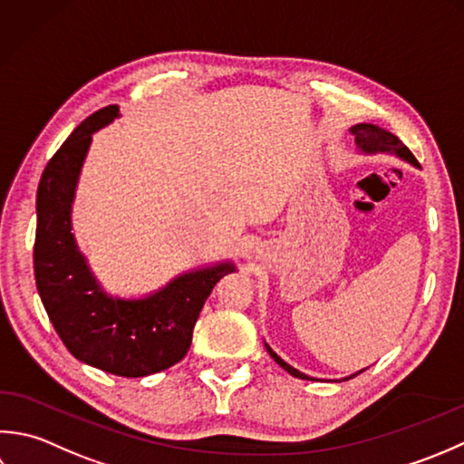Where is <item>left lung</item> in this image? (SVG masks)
<instances>
[{
    "mask_svg": "<svg viewBox=\"0 0 464 464\" xmlns=\"http://www.w3.org/2000/svg\"><path fill=\"white\" fill-rule=\"evenodd\" d=\"M351 131L356 136V144L361 146V150H364V152H394V154H399L402 160H406V162H411V164L420 168V164L417 162V158L412 156L411 150L406 148L402 141L396 138L394 134H391V131H386V130L378 128V126H372V124H358ZM266 351L270 353V356L274 358V361H276L282 368H285L288 374L296 376V378H302V381H308L310 376L302 374V372L296 371V368H292L290 364H286L276 353L272 351L270 346H266Z\"/></svg>",
    "mask_w": 464,
    "mask_h": 464,
    "instance_id": "8db88e82",
    "label": "left lung"
}]
</instances>
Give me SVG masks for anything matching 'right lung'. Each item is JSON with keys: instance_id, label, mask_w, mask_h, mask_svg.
I'll use <instances>...</instances> for the list:
<instances>
[{"instance_id": "obj_1", "label": "right lung", "mask_w": 464, "mask_h": 464, "mask_svg": "<svg viewBox=\"0 0 464 464\" xmlns=\"http://www.w3.org/2000/svg\"><path fill=\"white\" fill-rule=\"evenodd\" d=\"M118 106L92 113L47 162L37 186L34 274L44 308L65 348L103 372L138 378L174 366L192 344L196 320L232 264L188 272L144 300L102 292L72 234V200L92 134Z\"/></svg>"}]
</instances>
